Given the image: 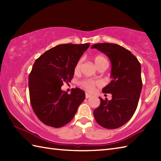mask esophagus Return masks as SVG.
<instances>
[{
    "label": "esophagus",
    "mask_w": 161,
    "mask_h": 161,
    "mask_svg": "<svg viewBox=\"0 0 161 161\" xmlns=\"http://www.w3.org/2000/svg\"><path fill=\"white\" fill-rule=\"evenodd\" d=\"M90 97H91V94L86 93V98H89Z\"/></svg>",
    "instance_id": "1"
}]
</instances>
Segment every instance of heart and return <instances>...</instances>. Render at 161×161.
I'll use <instances>...</instances> for the list:
<instances>
[{
    "label": "heart",
    "instance_id": "obj_1",
    "mask_svg": "<svg viewBox=\"0 0 161 161\" xmlns=\"http://www.w3.org/2000/svg\"><path fill=\"white\" fill-rule=\"evenodd\" d=\"M107 61V60L103 56L97 55V56H95L94 57V62H95V64L96 66H97L99 64H101L102 61ZM81 61L79 60L77 62V64H75V66L74 68L75 72H77L79 70H80V68L81 66ZM98 85H99L98 81H93L91 80H84L83 81H81L80 82V86L88 91H92L94 89L95 87L98 86Z\"/></svg>",
    "mask_w": 161,
    "mask_h": 161
}]
</instances>
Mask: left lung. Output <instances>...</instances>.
I'll return each mask as SVG.
<instances>
[{"label":"left lung","mask_w":161,"mask_h":161,"mask_svg":"<svg viewBox=\"0 0 161 161\" xmlns=\"http://www.w3.org/2000/svg\"><path fill=\"white\" fill-rule=\"evenodd\" d=\"M91 48L101 51L111 62L112 80L102 92L111 93L112 99L99 97L100 104L93 111L94 117L103 127L117 129L126 124L137 108L142 86L141 64L129 50L118 44L97 43Z\"/></svg>","instance_id":"obj_1"}]
</instances>
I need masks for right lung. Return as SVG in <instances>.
<instances>
[{
	"mask_svg": "<svg viewBox=\"0 0 161 161\" xmlns=\"http://www.w3.org/2000/svg\"><path fill=\"white\" fill-rule=\"evenodd\" d=\"M90 43L61 44L37 59L29 75L30 102L34 112L44 124L59 128L68 124L85 99L79 88L70 94L61 89L73 78L75 66Z\"/></svg>",
	"mask_w": 161,
	"mask_h": 161,
	"instance_id": "obj_1",
	"label": "right lung"
}]
</instances>
